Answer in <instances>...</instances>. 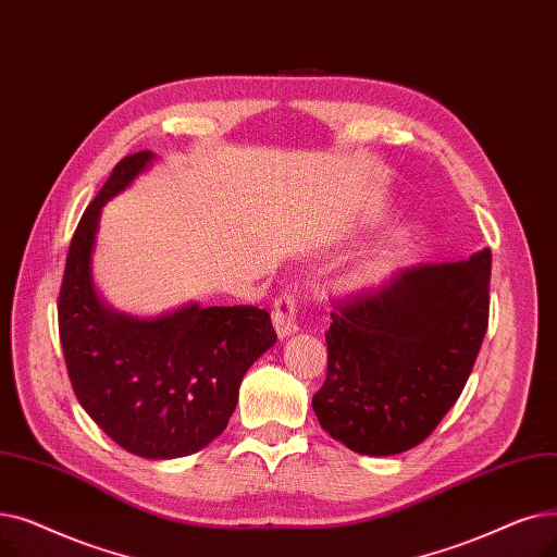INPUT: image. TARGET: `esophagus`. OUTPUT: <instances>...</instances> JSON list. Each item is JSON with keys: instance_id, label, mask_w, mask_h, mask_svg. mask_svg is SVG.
I'll return each instance as SVG.
<instances>
[{"instance_id": "1", "label": "esophagus", "mask_w": 557, "mask_h": 557, "mask_svg": "<svg viewBox=\"0 0 557 557\" xmlns=\"http://www.w3.org/2000/svg\"><path fill=\"white\" fill-rule=\"evenodd\" d=\"M272 324L278 337H287L299 331L297 324V301L293 295H281L272 308Z\"/></svg>"}]
</instances>
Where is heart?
I'll list each match as a JSON object with an SVG mask.
<instances>
[{"mask_svg":"<svg viewBox=\"0 0 557 557\" xmlns=\"http://www.w3.org/2000/svg\"><path fill=\"white\" fill-rule=\"evenodd\" d=\"M408 256V240L401 235L387 237L383 243L369 247L351 268L342 274L339 289L347 295H362L381 287L401 268Z\"/></svg>","mask_w":557,"mask_h":557,"instance_id":"obj_1","label":"heart"}]
</instances>
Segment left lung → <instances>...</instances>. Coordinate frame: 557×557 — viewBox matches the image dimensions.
<instances>
[{"instance_id":"obj_1","label":"left lung","mask_w":557,"mask_h":557,"mask_svg":"<svg viewBox=\"0 0 557 557\" xmlns=\"http://www.w3.org/2000/svg\"><path fill=\"white\" fill-rule=\"evenodd\" d=\"M492 251L396 272L333 306L329 372L312 396L322 429L362 456L426 440L454 408L490 320Z\"/></svg>"}]
</instances>
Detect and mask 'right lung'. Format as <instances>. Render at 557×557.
<instances>
[{
  "label": "right lung",
  "mask_w": 557,
  "mask_h": 557,
  "mask_svg": "<svg viewBox=\"0 0 557 557\" xmlns=\"http://www.w3.org/2000/svg\"><path fill=\"white\" fill-rule=\"evenodd\" d=\"M151 161V151L124 156L78 222L59 333L72 389L97 426L128 454L170 460L222 435L247 369L274 347L276 333L270 312L256 306L190 304L138 320L97 297L90 260L101 208Z\"/></svg>",
  "instance_id": "1"
}]
</instances>
